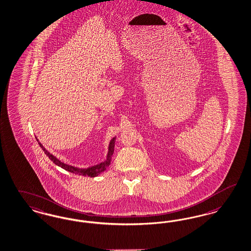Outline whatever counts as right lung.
Instances as JSON below:
<instances>
[{
    "mask_svg": "<svg viewBox=\"0 0 251 251\" xmlns=\"http://www.w3.org/2000/svg\"><path fill=\"white\" fill-rule=\"evenodd\" d=\"M116 138H117V136L113 137L110 140L109 145H108L107 154H106V156H105V159H104V161H102V162H100L98 164L88 167V168H78V167H74V166L66 164V163L62 162L56 156H53L48 150H46V148L39 142L38 138L36 139H37V141H38L41 148L44 150V153L46 154V156H48L54 164L59 166L62 169L68 171L69 173H75V174H78V175H81V176H88V177H92L93 178V177H96V176L100 175L101 173H104V171L106 170V168L110 165L113 153H114V147H115Z\"/></svg>",
    "mask_w": 251,
    "mask_h": 251,
    "instance_id": "right-lung-1",
    "label": "right lung"
}]
</instances>
